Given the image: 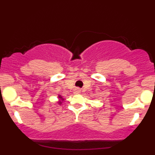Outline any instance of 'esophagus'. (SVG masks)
<instances>
[{
  "label": "esophagus",
  "mask_w": 155,
  "mask_h": 155,
  "mask_svg": "<svg viewBox=\"0 0 155 155\" xmlns=\"http://www.w3.org/2000/svg\"><path fill=\"white\" fill-rule=\"evenodd\" d=\"M80 92H81V90L79 89H76V90H75V91H74V94H79Z\"/></svg>",
  "instance_id": "esophagus-1"
}]
</instances>
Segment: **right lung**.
I'll return each instance as SVG.
<instances>
[{"instance_id": "right-lung-1", "label": "right lung", "mask_w": 155, "mask_h": 155, "mask_svg": "<svg viewBox=\"0 0 155 155\" xmlns=\"http://www.w3.org/2000/svg\"><path fill=\"white\" fill-rule=\"evenodd\" d=\"M58 104H59V105H61V104H62V103H63V97H62V96L60 95H58Z\"/></svg>"}]
</instances>
